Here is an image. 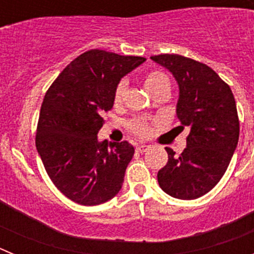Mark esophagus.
<instances>
[{
	"instance_id": "obj_1",
	"label": "esophagus",
	"mask_w": 254,
	"mask_h": 254,
	"mask_svg": "<svg viewBox=\"0 0 254 254\" xmlns=\"http://www.w3.org/2000/svg\"><path fill=\"white\" fill-rule=\"evenodd\" d=\"M147 150H149L147 145H138V146H136V151L137 152H146Z\"/></svg>"
}]
</instances>
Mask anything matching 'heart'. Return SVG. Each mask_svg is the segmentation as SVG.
Here are the masks:
<instances>
[{"label": "heart", "mask_w": 254, "mask_h": 254, "mask_svg": "<svg viewBox=\"0 0 254 254\" xmlns=\"http://www.w3.org/2000/svg\"><path fill=\"white\" fill-rule=\"evenodd\" d=\"M145 85H146L147 90L154 95L161 89H170V80L167 73L161 72V71H152V72L147 73L145 77ZM127 87H128V82L126 78H121L120 81L117 82L113 93L114 105H121L125 102ZM127 129L129 133L138 138H147L152 133L151 122L146 118H132L127 122Z\"/></svg>", "instance_id": "obj_1"}]
</instances>
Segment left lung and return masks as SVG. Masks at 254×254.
<instances>
[{"label":"left lung","mask_w":254,"mask_h":254,"mask_svg":"<svg viewBox=\"0 0 254 254\" xmlns=\"http://www.w3.org/2000/svg\"><path fill=\"white\" fill-rule=\"evenodd\" d=\"M179 85V132L188 128L181 155L169 147L168 163L158 173L161 190L179 199H194L219 183L239 138V118L229 85L207 64L181 55L152 56Z\"/></svg>","instance_id":"8db88e82"}]
</instances>
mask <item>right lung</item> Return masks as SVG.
<instances>
[{
    "label": "right lung",
    "instance_id": "add662e5",
    "mask_svg": "<svg viewBox=\"0 0 254 254\" xmlns=\"http://www.w3.org/2000/svg\"><path fill=\"white\" fill-rule=\"evenodd\" d=\"M146 58L91 49L67 64L44 95L35 146L53 185L71 201L94 206L116 196L134 149L98 142L121 77Z\"/></svg>",
    "mask_w": 254,
    "mask_h": 254
}]
</instances>
